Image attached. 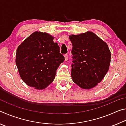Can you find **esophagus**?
Returning a JSON list of instances; mask_svg holds the SVG:
<instances>
[{
  "instance_id": "obj_1",
  "label": "esophagus",
  "mask_w": 126,
  "mask_h": 126,
  "mask_svg": "<svg viewBox=\"0 0 126 126\" xmlns=\"http://www.w3.org/2000/svg\"><path fill=\"white\" fill-rule=\"evenodd\" d=\"M64 58H65V61H67L68 59V54H64Z\"/></svg>"
}]
</instances>
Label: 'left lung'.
<instances>
[{
    "mask_svg": "<svg viewBox=\"0 0 126 126\" xmlns=\"http://www.w3.org/2000/svg\"><path fill=\"white\" fill-rule=\"evenodd\" d=\"M72 44L71 76L83 89L94 87L109 69L110 52L106 42L92 32L69 35Z\"/></svg>",
    "mask_w": 126,
    "mask_h": 126,
    "instance_id": "obj_1",
    "label": "left lung"
}]
</instances>
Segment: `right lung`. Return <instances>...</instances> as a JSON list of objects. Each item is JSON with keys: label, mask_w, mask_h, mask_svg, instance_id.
<instances>
[{"label": "right lung", "mask_w": 126, "mask_h": 126, "mask_svg": "<svg viewBox=\"0 0 126 126\" xmlns=\"http://www.w3.org/2000/svg\"><path fill=\"white\" fill-rule=\"evenodd\" d=\"M53 39L48 33L35 32L17 48L16 63L28 86L43 89L54 79L57 69L65 59Z\"/></svg>", "instance_id": "right-lung-1"}]
</instances>
